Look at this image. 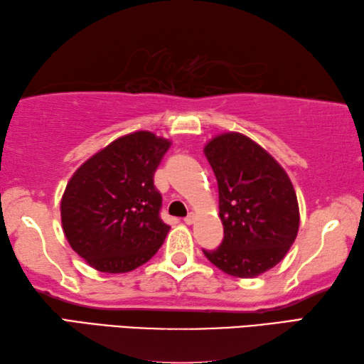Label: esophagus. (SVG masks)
Listing matches in <instances>:
<instances>
[{"mask_svg":"<svg viewBox=\"0 0 364 364\" xmlns=\"http://www.w3.org/2000/svg\"><path fill=\"white\" fill-rule=\"evenodd\" d=\"M194 220H196V215H194V213H191V215H188L186 218H184V223H186L188 225L194 224Z\"/></svg>","mask_w":364,"mask_h":364,"instance_id":"1","label":"esophagus"}]
</instances>
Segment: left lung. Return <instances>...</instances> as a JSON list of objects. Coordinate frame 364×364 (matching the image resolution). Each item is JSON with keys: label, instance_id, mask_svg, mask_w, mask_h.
Wrapping results in <instances>:
<instances>
[{"label": "left lung", "instance_id": "left-lung-1", "mask_svg": "<svg viewBox=\"0 0 364 364\" xmlns=\"http://www.w3.org/2000/svg\"><path fill=\"white\" fill-rule=\"evenodd\" d=\"M216 175L224 240L205 257L235 277H255L289 252L300 227L295 189L272 154L246 135L225 132L205 145Z\"/></svg>", "mask_w": 364, "mask_h": 364}]
</instances>
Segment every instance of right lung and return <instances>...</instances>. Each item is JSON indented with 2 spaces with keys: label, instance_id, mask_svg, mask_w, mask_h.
Wrapping results in <instances>:
<instances>
[{
  "label": "right lung",
  "instance_id": "add662e5",
  "mask_svg": "<svg viewBox=\"0 0 364 364\" xmlns=\"http://www.w3.org/2000/svg\"><path fill=\"white\" fill-rule=\"evenodd\" d=\"M170 140L137 131L83 162L61 198L70 247L102 273H127L158 252L170 227L159 216L154 172Z\"/></svg>",
  "mask_w": 364,
  "mask_h": 364
}]
</instances>
